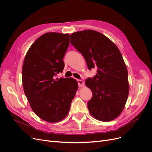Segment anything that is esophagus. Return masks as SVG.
<instances>
[{"instance_id":"1","label":"esophagus","mask_w":152,"mask_h":152,"mask_svg":"<svg viewBox=\"0 0 152 152\" xmlns=\"http://www.w3.org/2000/svg\"><path fill=\"white\" fill-rule=\"evenodd\" d=\"M77 83H78V86L79 87H82L84 86V83L83 80H79V79H78Z\"/></svg>"}]
</instances>
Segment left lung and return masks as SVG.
I'll return each instance as SVG.
<instances>
[{
    "instance_id": "1",
    "label": "left lung",
    "mask_w": 152,
    "mask_h": 152,
    "mask_svg": "<svg viewBox=\"0 0 152 152\" xmlns=\"http://www.w3.org/2000/svg\"><path fill=\"white\" fill-rule=\"evenodd\" d=\"M70 37L88 68H97L96 75L86 79L92 92L87 103L91 115L101 121L113 120L122 113L129 92L128 73L121 52L110 39L94 30L75 32Z\"/></svg>"
}]
</instances>
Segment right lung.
<instances>
[{
    "label": "right lung",
    "instance_id": "1",
    "mask_svg": "<svg viewBox=\"0 0 152 152\" xmlns=\"http://www.w3.org/2000/svg\"><path fill=\"white\" fill-rule=\"evenodd\" d=\"M69 34L47 33L28 50L22 68L24 92L34 113L49 123L61 121L68 114L78 89L76 79H55L65 66Z\"/></svg>",
    "mask_w": 152,
    "mask_h": 152
}]
</instances>
